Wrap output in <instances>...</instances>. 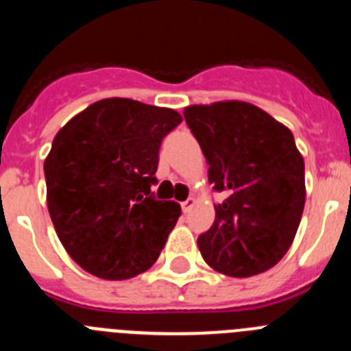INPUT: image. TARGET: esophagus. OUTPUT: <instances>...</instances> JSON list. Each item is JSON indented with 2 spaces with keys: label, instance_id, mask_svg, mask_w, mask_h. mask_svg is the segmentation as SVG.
<instances>
[{
  "label": "esophagus",
  "instance_id": "obj_1",
  "mask_svg": "<svg viewBox=\"0 0 351 351\" xmlns=\"http://www.w3.org/2000/svg\"><path fill=\"white\" fill-rule=\"evenodd\" d=\"M193 206H195V198H193V197H190V198H188V200H184V202L181 204L182 213H190L191 207H193Z\"/></svg>",
  "mask_w": 351,
  "mask_h": 351
}]
</instances>
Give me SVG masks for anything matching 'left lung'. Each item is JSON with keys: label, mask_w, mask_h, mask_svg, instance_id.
<instances>
[{"label": "left lung", "mask_w": 351, "mask_h": 351, "mask_svg": "<svg viewBox=\"0 0 351 351\" xmlns=\"http://www.w3.org/2000/svg\"><path fill=\"white\" fill-rule=\"evenodd\" d=\"M186 125L223 195L216 218L198 237L214 271L250 278L269 271L293 243L306 202L304 158L280 121L247 101L184 108Z\"/></svg>", "instance_id": "left-lung-1"}]
</instances>
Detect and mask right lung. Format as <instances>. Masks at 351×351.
Returning a JSON list of instances; mask_svg holds the SVG:
<instances>
[{
	"label": "right lung",
	"instance_id": "obj_1",
	"mask_svg": "<svg viewBox=\"0 0 351 351\" xmlns=\"http://www.w3.org/2000/svg\"><path fill=\"white\" fill-rule=\"evenodd\" d=\"M181 121L172 108L105 98L56 133L43 163L49 214L86 272L130 280L156 262L181 206L156 200L151 186L161 141Z\"/></svg>",
	"mask_w": 351,
	"mask_h": 351
}]
</instances>
